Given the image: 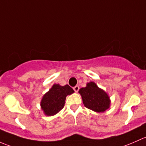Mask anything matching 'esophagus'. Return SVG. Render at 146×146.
Segmentation results:
<instances>
[{
	"label": "esophagus",
	"mask_w": 146,
	"mask_h": 146,
	"mask_svg": "<svg viewBox=\"0 0 146 146\" xmlns=\"http://www.w3.org/2000/svg\"><path fill=\"white\" fill-rule=\"evenodd\" d=\"M73 89L74 90L75 92H78V91H79V86H76L74 87Z\"/></svg>",
	"instance_id": "obj_1"
}]
</instances>
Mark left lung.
I'll use <instances>...</instances> for the list:
<instances>
[{
  "instance_id": "left-lung-1",
  "label": "left lung",
  "mask_w": 146,
  "mask_h": 146,
  "mask_svg": "<svg viewBox=\"0 0 146 146\" xmlns=\"http://www.w3.org/2000/svg\"><path fill=\"white\" fill-rule=\"evenodd\" d=\"M84 106L96 112H104L110 107V96L95 82H90L86 86L79 89Z\"/></svg>"
}]
</instances>
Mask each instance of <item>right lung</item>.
Wrapping results in <instances>:
<instances>
[{
  "label": "right lung",
  "mask_w": 146,
  "mask_h": 146,
  "mask_svg": "<svg viewBox=\"0 0 146 146\" xmlns=\"http://www.w3.org/2000/svg\"><path fill=\"white\" fill-rule=\"evenodd\" d=\"M73 93L74 91L67 84L65 86L53 84L40 100V108L44 115L53 116L58 113L64 108L66 97Z\"/></svg>",
  "instance_id": "add662e5"
}]
</instances>
